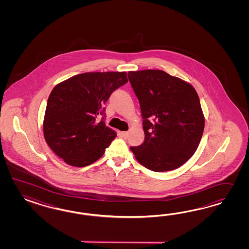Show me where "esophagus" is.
Returning <instances> with one entry per match:
<instances>
[{
    "mask_svg": "<svg viewBox=\"0 0 249 249\" xmlns=\"http://www.w3.org/2000/svg\"><path fill=\"white\" fill-rule=\"evenodd\" d=\"M121 135L122 136V138L126 139V138L128 137V133L127 132V131H124V132H121Z\"/></svg>",
    "mask_w": 249,
    "mask_h": 249,
    "instance_id": "esophagus-1",
    "label": "esophagus"
}]
</instances>
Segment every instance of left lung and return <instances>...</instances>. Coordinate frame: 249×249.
Segmentation results:
<instances>
[{
  "instance_id": "obj_1",
  "label": "left lung",
  "mask_w": 249,
  "mask_h": 249,
  "mask_svg": "<svg viewBox=\"0 0 249 249\" xmlns=\"http://www.w3.org/2000/svg\"><path fill=\"white\" fill-rule=\"evenodd\" d=\"M139 99L143 143L130 147L137 160L153 172H168L185 163L201 142L204 119L196 89L161 70L130 71Z\"/></svg>"
}]
</instances>
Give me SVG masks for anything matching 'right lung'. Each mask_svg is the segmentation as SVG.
<instances>
[{
    "instance_id": "right-lung-1",
    "label": "right lung",
    "mask_w": 249,
    "mask_h": 249,
    "mask_svg": "<svg viewBox=\"0 0 249 249\" xmlns=\"http://www.w3.org/2000/svg\"><path fill=\"white\" fill-rule=\"evenodd\" d=\"M127 82L125 72H95L56 85L47 100L44 120L45 142L51 150L71 166L85 167L98 160L117 137L106 126L104 105L112 92Z\"/></svg>"
}]
</instances>
